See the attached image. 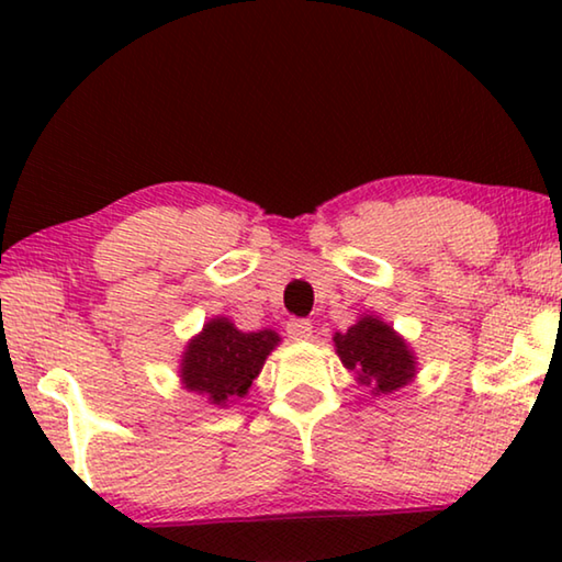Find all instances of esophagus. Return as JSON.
Returning a JSON list of instances; mask_svg holds the SVG:
<instances>
[{
    "instance_id": "1",
    "label": "esophagus",
    "mask_w": 562,
    "mask_h": 562,
    "mask_svg": "<svg viewBox=\"0 0 562 562\" xmlns=\"http://www.w3.org/2000/svg\"><path fill=\"white\" fill-rule=\"evenodd\" d=\"M288 335L292 339H310L312 337V322L304 317H294L288 322Z\"/></svg>"
}]
</instances>
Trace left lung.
Returning <instances> with one entry per match:
<instances>
[{
	"mask_svg": "<svg viewBox=\"0 0 562 562\" xmlns=\"http://www.w3.org/2000/svg\"><path fill=\"white\" fill-rule=\"evenodd\" d=\"M335 347L345 367L361 384H374V394H389L414 376V357L394 329L374 317L359 319L345 335L337 331Z\"/></svg>",
	"mask_w": 562,
	"mask_h": 562,
	"instance_id": "1",
	"label": "left lung"
}]
</instances>
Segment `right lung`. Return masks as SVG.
Instances as JSON below:
<instances>
[{"label": "right lung", "mask_w": 562, "mask_h": 562, "mask_svg": "<svg viewBox=\"0 0 562 562\" xmlns=\"http://www.w3.org/2000/svg\"><path fill=\"white\" fill-rule=\"evenodd\" d=\"M278 341L270 329L240 331L225 317L213 319L188 345L180 374L190 392L223 406L247 394Z\"/></svg>", "instance_id": "add662e5"}]
</instances>
